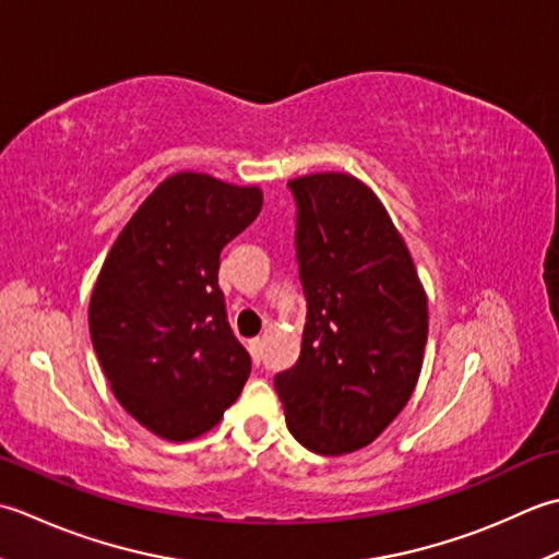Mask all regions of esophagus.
<instances>
[{
  "label": "esophagus",
  "mask_w": 559,
  "mask_h": 559,
  "mask_svg": "<svg viewBox=\"0 0 559 559\" xmlns=\"http://www.w3.org/2000/svg\"><path fill=\"white\" fill-rule=\"evenodd\" d=\"M248 352H250V357H253V361H260V355H263V340H260V337L250 340Z\"/></svg>",
  "instance_id": "esophagus-1"
}]
</instances>
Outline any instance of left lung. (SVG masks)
Returning a JSON list of instances; mask_svg holds the SVG:
<instances>
[{
	"label": "left lung",
	"mask_w": 559,
	"mask_h": 559,
	"mask_svg": "<svg viewBox=\"0 0 559 559\" xmlns=\"http://www.w3.org/2000/svg\"><path fill=\"white\" fill-rule=\"evenodd\" d=\"M309 313L301 355L275 376L294 439L343 455L401 415L423 371L427 292L379 195L352 174L289 180Z\"/></svg>",
	"instance_id": "1"
}]
</instances>
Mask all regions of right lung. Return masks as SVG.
Returning a JSON list of instances; mask_svg holds the SVG:
<instances>
[{"mask_svg": "<svg viewBox=\"0 0 559 559\" xmlns=\"http://www.w3.org/2000/svg\"><path fill=\"white\" fill-rule=\"evenodd\" d=\"M260 207L258 186L170 174L98 272L88 330L100 369L118 403L166 441L202 437L243 391L250 357L226 321L219 255Z\"/></svg>", "mask_w": 559, "mask_h": 559, "instance_id": "add662e5", "label": "right lung"}]
</instances>
